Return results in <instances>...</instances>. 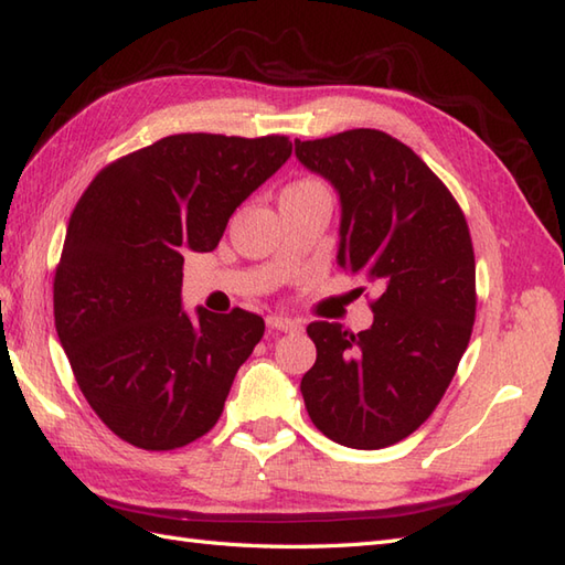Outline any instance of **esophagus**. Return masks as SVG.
<instances>
[{
	"mask_svg": "<svg viewBox=\"0 0 565 565\" xmlns=\"http://www.w3.org/2000/svg\"><path fill=\"white\" fill-rule=\"evenodd\" d=\"M267 327H269V330H277V332H298L300 322L294 320V318H286V315H269Z\"/></svg>",
	"mask_w": 565,
	"mask_h": 565,
	"instance_id": "esophagus-1",
	"label": "esophagus"
}]
</instances>
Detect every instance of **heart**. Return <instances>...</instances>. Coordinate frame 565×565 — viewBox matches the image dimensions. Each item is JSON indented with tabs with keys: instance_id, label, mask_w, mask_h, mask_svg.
Masks as SVG:
<instances>
[{
	"instance_id": "b5f03b06",
	"label": "heart",
	"mask_w": 565,
	"mask_h": 565,
	"mask_svg": "<svg viewBox=\"0 0 565 565\" xmlns=\"http://www.w3.org/2000/svg\"><path fill=\"white\" fill-rule=\"evenodd\" d=\"M296 185H310V182H296Z\"/></svg>"
}]
</instances>
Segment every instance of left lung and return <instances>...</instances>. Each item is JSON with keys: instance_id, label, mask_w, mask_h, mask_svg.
I'll use <instances>...</instances> for the list:
<instances>
[{"instance_id": "1", "label": "left lung", "mask_w": 565, "mask_h": 565, "mask_svg": "<svg viewBox=\"0 0 565 565\" xmlns=\"http://www.w3.org/2000/svg\"><path fill=\"white\" fill-rule=\"evenodd\" d=\"M296 159L339 194L337 265L380 294L359 334L308 324L318 359L300 380L306 409L339 445L387 448L433 414L469 344L477 267L467 221L438 175L377 129L296 139Z\"/></svg>"}]
</instances>
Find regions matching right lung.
I'll list each match as a JSON object with an SVG mask.
<instances>
[{
  "mask_svg": "<svg viewBox=\"0 0 565 565\" xmlns=\"http://www.w3.org/2000/svg\"><path fill=\"white\" fill-rule=\"evenodd\" d=\"M291 156L288 137L173 135L105 166L76 202L55 274V327L78 387L115 436L175 450L212 428L265 334L235 308H182V253Z\"/></svg>",
  "mask_w": 565,
  "mask_h": 565,
  "instance_id": "obj_1",
  "label": "right lung"
}]
</instances>
